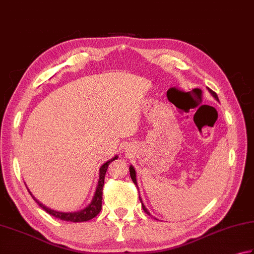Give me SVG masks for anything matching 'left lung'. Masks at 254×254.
I'll return each mask as SVG.
<instances>
[{"instance_id":"left-lung-1","label":"left lung","mask_w":254,"mask_h":254,"mask_svg":"<svg viewBox=\"0 0 254 254\" xmlns=\"http://www.w3.org/2000/svg\"><path fill=\"white\" fill-rule=\"evenodd\" d=\"M208 90H209V92H210V94H211L212 96H213L214 98H216V99L218 100V95H217L216 93H214L213 90L210 89V88H208ZM129 172H130V177H131V180L133 181V184L137 185V180H136V171H135V168H133L132 166L129 167ZM139 200H140V202H141V205H142V209H143V211H145L147 214H150V213H149V211H148V210H147V208L145 207V205H143V203H142V201H141V198H140V197H139Z\"/></svg>"}]
</instances>
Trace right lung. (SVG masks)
<instances>
[{
    "instance_id": "right-lung-1",
    "label": "right lung",
    "mask_w": 254,
    "mask_h": 254,
    "mask_svg": "<svg viewBox=\"0 0 254 254\" xmlns=\"http://www.w3.org/2000/svg\"><path fill=\"white\" fill-rule=\"evenodd\" d=\"M117 156H115L113 159L108 160L105 162V164L100 167L99 169V179H98V183H97V187H96V191H95V194L93 197L92 202H90L87 207L84 208L83 210H79V211H76V212H61V211H56V210H53L50 209L49 207H46L43 203H41L38 200L34 197L31 193V191L28 190V192L31 193V195L33 197V199L35 200L37 202V204L40 205V207L45 210L47 213H50L51 216L55 217V218H59L61 220H64V221H70V222H84V221H88V220L93 219L97 216V214L100 212V210H102V200H103V186H104V181H105V175H106V171L109 164H111L112 161H114L115 159H117Z\"/></svg>"
}]
</instances>
